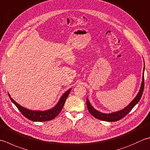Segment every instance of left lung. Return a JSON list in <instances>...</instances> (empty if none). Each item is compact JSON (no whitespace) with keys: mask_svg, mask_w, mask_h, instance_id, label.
Here are the masks:
<instances>
[{"mask_svg":"<svg viewBox=\"0 0 150 150\" xmlns=\"http://www.w3.org/2000/svg\"><path fill=\"white\" fill-rule=\"evenodd\" d=\"M144 88V73H143L142 82L141 84V87H140V89L139 90V92L138 93L136 98L132 101V102L130 103L129 105H128V106L124 108V109L118 111V112H112L110 114H104L96 110L95 108L91 105L88 99H86V105H87L88 110L90 113L92 114L93 117H95L98 120H103V121H107V122L118 121V120H121L122 118H124V116L127 115V114L132 110V108L135 106V105L138 103V102L140 101V99L141 98L142 95Z\"/></svg>","mask_w":150,"mask_h":150,"instance_id":"obj_1","label":"left lung"}]
</instances>
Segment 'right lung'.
Masks as SVG:
<instances>
[{"label":"right lung","mask_w":150,"mask_h":150,"mask_svg":"<svg viewBox=\"0 0 150 150\" xmlns=\"http://www.w3.org/2000/svg\"><path fill=\"white\" fill-rule=\"evenodd\" d=\"M71 89H69L61 97L59 101L54 107H53L51 109L45 110V111H36V110H28L27 108H25L21 106L18 103L15 101L13 99L11 98L10 94L8 93V96L10 97V99L11 101H12L14 105L18 108L19 110L25 117L28 120H32L33 122H46L49 121L54 119L56 116H57L58 114H59L65 103L66 99L67 96L69 94L70 91Z\"/></svg>","instance_id":"add662e5"}]
</instances>
